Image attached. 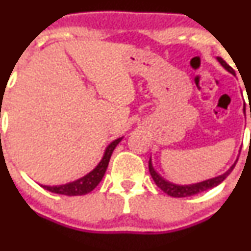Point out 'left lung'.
<instances>
[{"instance_id":"8db88e82","label":"left lung","mask_w":251,"mask_h":251,"mask_svg":"<svg viewBox=\"0 0 251 251\" xmlns=\"http://www.w3.org/2000/svg\"><path fill=\"white\" fill-rule=\"evenodd\" d=\"M216 59L219 60L220 64H221L222 67L227 70V72H229L231 74L235 75L234 70L232 69V68L229 67V65L227 64V63L225 62L221 57H217ZM237 160H235V163H237ZM235 163L225 174L220 175V176H217V177H212V178L205 179V181L199 182V183H193V184H176V183H173V182L166 181L165 178H163L160 175L154 170L153 164H151V159H149V173H151V177H153V179H154V182H155L156 186H158L161 191L165 192V193L169 194L170 197H175V198H184V197L194 196V194L201 193V192H205V191H207V189L214 188V187L219 186V184L221 183V182L224 181V179L232 173V170H233L234 166H235Z\"/></svg>"}]
</instances>
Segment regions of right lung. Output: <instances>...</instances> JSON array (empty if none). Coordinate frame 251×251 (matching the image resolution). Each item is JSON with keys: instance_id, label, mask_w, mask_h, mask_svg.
I'll use <instances>...</instances> for the list:
<instances>
[{"instance_id": "add662e5", "label": "right lung", "mask_w": 251, "mask_h": 251, "mask_svg": "<svg viewBox=\"0 0 251 251\" xmlns=\"http://www.w3.org/2000/svg\"><path fill=\"white\" fill-rule=\"evenodd\" d=\"M121 140H123V137L111 142L109 146L105 148L102 160L98 163V165L87 175L81 177V178L75 179V181L69 182V183L59 184V186H45V184H41V187L47 189V191L52 192V193L64 194V196H85V194L90 193L102 181L103 176H104L105 171H107L108 164H109L113 151L120 143Z\"/></svg>"}]
</instances>
